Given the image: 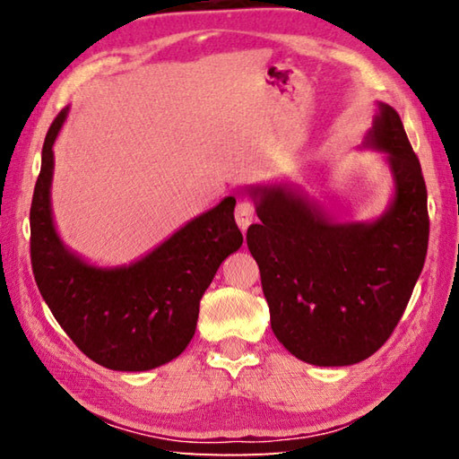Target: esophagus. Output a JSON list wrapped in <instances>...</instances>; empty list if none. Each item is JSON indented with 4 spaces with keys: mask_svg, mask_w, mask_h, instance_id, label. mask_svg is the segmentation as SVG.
<instances>
[{
    "mask_svg": "<svg viewBox=\"0 0 459 459\" xmlns=\"http://www.w3.org/2000/svg\"><path fill=\"white\" fill-rule=\"evenodd\" d=\"M235 219L240 230H247L251 224L255 222V206L251 204L248 200H243L237 204V211H235Z\"/></svg>",
    "mask_w": 459,
    "mask_h": 459,
    "instance_id": "34e87169",
    "label": "esophagus"
}]
</instances>
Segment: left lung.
I'll return each instance as SVG.
<instances>
[{
	"mask_svg": "<svg viewBox=\"0 0 459 459\" xmlns=\"http://www.w3.org/2000/svg\"><path fill=\"white\" fill-rule=\"evenodd\" d=\"M364 147L385 153L394 192L368 222H338L293 184H255L247 245L271 328L295 359L351 367L391 336L421 275L429 216L421 164L399 113L378 103Z\"/></svg>",
	"mask_w": 459,
	"mask_h": 459,
	"instance_id": "8db88e82",
	"label": "left lung"
}]
</instances>
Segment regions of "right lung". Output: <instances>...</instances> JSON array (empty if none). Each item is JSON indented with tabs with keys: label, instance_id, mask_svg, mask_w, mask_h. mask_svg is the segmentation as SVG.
<instances>
[{
	"label": "right lung",
	"instance_id": "obj_1",
	"mask_svg": "<svg viewBox=\"0 0 459 459\" xmlns=\"http://www.w3.org/2000/svg\"><path fill=\"white\" fill-rule=\"evenodd\" d=\"M66 117L68 107L46 134L30 208L36 285L62 330L91 360L123 372L158 368L190 344L202 295L221 263L243 245L237 200H221L129 265H92L62 243L52 219V145Z\"/></svg>",
	"mask_w": 459,
	"mask_h": 459
}]
</instances>
